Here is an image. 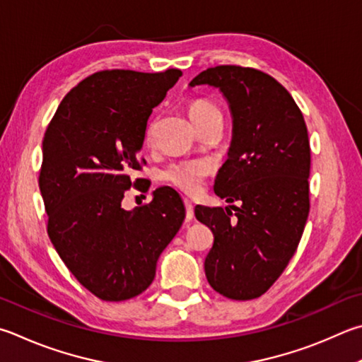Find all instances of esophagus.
I'll return each instance as SVG.
<instances>
[{"label": "esophagus", "instance_id": "esophagus-1", "mask_svg": "<svg viewBox=\"0 0 362 362\" xmlns=\"http://www.w3.org/2000/svg\"><path fill=\"white\" fill-rule=\"evenodd\" d=\"M183 204H185V209H187V221H192L194 218V206L193 202L189 199H183Z\"/></svg>", "mask_w": 362, "mask_h": 362}]
</instances>
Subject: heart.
Here are the masks:
<instances>
[{
  "label": "heart",
  "instance_id": "heart-1",
  "mask_svg": "<svg viewBox=\"0 0 362 362\" xmlns=\"http://www.w3.org/2000/svg\"><path fill=\"white\" fill-rule=\"evenodd\" d=\"M188 114L194 127H199V124L206 123L212 118H221V112L216 109L214 104L207 101H194L189 104ZM144 139L147 144L152 142L153 139V122H150L146 128V134H144ZM209 173V164L201 160H193V161H177L168 164L160 173V179L163 182L169 183V185L175 187L180 192L187 194H196L201 189V185L206 175Z\"/></svg>",
  "mask_w": 362,
  "mask_h": 362
}]
</instances>
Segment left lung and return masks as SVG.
Returning <instances> with one entry per match:
<instances>
[{
	"instance_id": "8db88e82",
	"label": "left lung",
	"mask_w": 362,
	"mask_h": 362,
	"mask_svg": "<svg viewBox=\"0 0 362 362\" xmlns=\"http://www.w3.org/2000/svg\"><path fill=\"white\" fill-rule=\"evenodd\" d=\"M218 88L233 118L228 158L214 189L240 204L238 218L221 207L194 209L214 233L204 271L210 286L229 299L259 298L285 271L308 216L310 146L304 117L274 77L252 68L202 71L189 87Z\"/></svg>"
}]
</instances>
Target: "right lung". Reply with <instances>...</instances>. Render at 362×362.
<instances>
[{"instance_id": "1", "label": "right lung", "mask_w": 362, "mask_h": 362, "mask_svg": "<svg viewBox=\"0 0 362 362\" xmlns=\"http://www.w3.org/2000/svg\"><path fill=\"white\" fill-rule=\"evenodd\" d=\"M180 76L96 72L64 96L45 131L39 189L49 238L72 275L103 300L146 291L185 220L179 193L163 187L147 206L122 207L131 170L141 168L148 117Z\"/></svg>"}]
</instances>
